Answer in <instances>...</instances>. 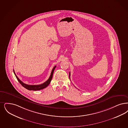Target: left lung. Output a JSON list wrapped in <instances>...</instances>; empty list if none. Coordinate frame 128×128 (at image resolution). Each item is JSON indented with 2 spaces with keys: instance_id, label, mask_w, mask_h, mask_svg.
I'll use <instances>...</instances> for the list:
<instances>
[{
  "instance_id": "obj_1",
  "label": "left lung",
  "mask_w": 128,
  "mask_h": 128,
  "mask_svg": "<svg viewBox=\"0 0 128 128\" xmlns=\"http://www.w3.org/2000/svg\"><path fill=\"white\" fill-rule=\"evenodd\" d=\"M69 77H70V75H69Z\"/></svg>"
}]
</instances>
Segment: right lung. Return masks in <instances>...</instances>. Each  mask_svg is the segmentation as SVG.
Returning <instances> with one entry per match:
<instances>
[{"mask_svg":"<svg viewBox=\"0 0 128 128\" xmlns=\"http://www.w3.org/2000/svg\"><path fill=\"white\" fill-rule=\"evenodd\" d=\"M56 66H54L52 70V72H51V74H50V78H48V79L46 81V82L40 84V85H28V84H26L25 83H23L22 81H21L19 79V78L18 77V76L16 75V74H15V72H14V70H13V72L14 73V74L15 75L16 78H17L18 80V82H20L21 84V85L23 86V87H24L25 88H26V89L28 90H42L44 88H45L46 87H47L49 84L51 82V80H52V76H53V72L55 70V68H56Z\"/></svg>","mask_w":128,"mask_h":128,"instance_id":"add662e5","label":"right lung"}]
</instances>
